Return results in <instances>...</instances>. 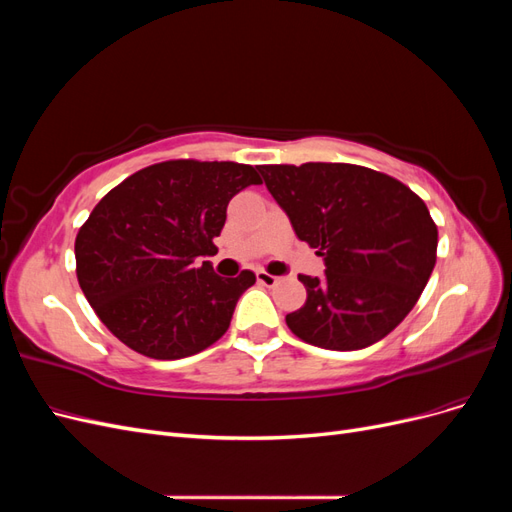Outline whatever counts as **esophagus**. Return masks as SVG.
<instances>
[{
    "label": "esophagus",
    "mask_w": 512,
    "mask_h": 512,
    "mask_svg": "<svg viewBox=\"0 0 512 512\" xmlns=\"http://www.w3.org/2000/svg\"><path fill=\"white\" fill-rule=\"evenodd\" d=\"M256 277H258V282H260L262 286H275L277 282H280V277L271 275V273H267V271H256Z\"/></svg>",
    "instance_id": "esophagus-1"
}]
</instances>
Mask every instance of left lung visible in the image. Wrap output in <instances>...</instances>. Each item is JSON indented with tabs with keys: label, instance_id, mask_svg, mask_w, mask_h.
Wrapping results in <instances>:
<instances>
[{
	"label": "left lung",
	"instance_id": "obj_1",
	"mask_svg": "<svg viewBox=\"0 0 512 512\" xmlns=\"http://www.w3.org/2000/svg\"><path fill=\"white\" fill-rule=\"evenodd\" d=\"M297 237L324 260L299 275L307 301L290 331L324 350H361L404 320L436 265L438 228L408 185L365 166H258Z\"/></svg>",
	"mask_w": 512,
	"mask_h": 512
}]
</instances>
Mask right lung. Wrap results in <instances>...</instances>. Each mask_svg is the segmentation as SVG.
<instances>
[{"instance_id":"1","label":"right lung","mask_w":512,"mask_h":512,"mask_svg":"<svg viewBox=\"0 0 512 512\" xmlns=\"http://www.w3.org/2000/svg\"><path fill=\"white\" fill-rule=\"evenodd\" d=\"M254 166L170 160L138 170L108 192L74 243L76 277L119 342L175 361L226 333L252 271L215 275L230 198L258 185Z\"/></svg>"}]
</instances>
